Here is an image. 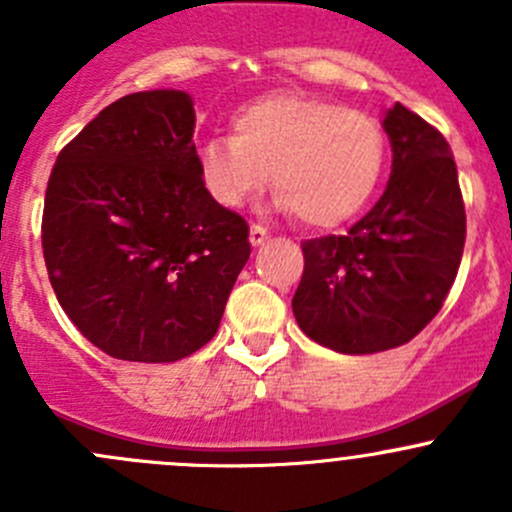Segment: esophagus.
Instances as JSON below:
<instances>
[{"mask_svg": "<svg viewBox=\"0 0 512 512\" xmlns=\"http://www.w3.org/2000/svg\"><path fill=\"white\" fill-rule=\"evenodd\" d=\"M267 235H270V232H267L265 227H262V225H252V227H250V242H252V247H260L262 242L267 240Z\"/></svg>", "mask_w": 512, "mask_h": 512, "instance_id": "obj_1", "label": "esophagus"}]
</instances>
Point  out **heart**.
<instances>
[{
  "label": "heart",
  "mask_w": 512,
  "mask_h": 512,
  "mask_svg": "<svg viewBox=\"0 0 512 512\" xmlns=\"http://www.w3.org/2000/svg\"><path fill=\"white\" fill-rule=\"evenodd\" d=\"M235 136L198 148L205 190L223 208H242L270 180L277 205L304 225L337 227L366 208L384 170L379 123L319 98L277 94L247 103L232 118Z\"/></svg>",
  "instance_id": "heart-1"
}]
</instances>
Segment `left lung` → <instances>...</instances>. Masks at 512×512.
Instances as JSON below:
<instances>
[{
	"instance_id": "left-lung-1",
	"label": "left lung",
	"mask_w": 512,
	"mask_h": 512,
	"mask_svg": "<svg viewBox=\"0 0 512 512\" xmlns=\"http://www.w3.org/2000/svg\"><path fill=\"white\" fill-rule=\"evenodd\" d=\"M391 175L347 235L302 242L292 297L299 329L339 354L411 342L438 314L466 242L458 170L446 138L401 103L384 111Z\"/></svg>"
}]
</instances>
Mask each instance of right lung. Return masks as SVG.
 I'll return each instance as SVG.
<instances>
[{
	"instance_id": "right-lung-1",
	"label": "right lung",
	"mask_w": 512,
	"mask_h": 512,
	"mask_svg": "<svg viewBox=\"0 0 512 512\" xmlns=\"http://www.w3.org/2000/svg\"><path fill=\"white\" fill-rule=\"evenodd\" d=\"M193 96L138 91L59 153L41 245L56 299L113 359L170 364L215 337L250 227L198 173Z\"/></svg>"
}]
</instances>
